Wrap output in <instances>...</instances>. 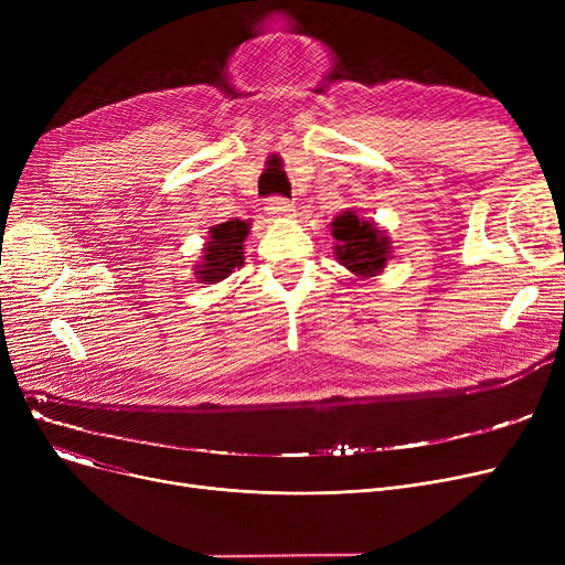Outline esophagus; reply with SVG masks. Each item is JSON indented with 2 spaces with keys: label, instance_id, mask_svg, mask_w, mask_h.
Returning <instances> with one entry per match:
<instances>
[{
  "label": "esophagus",
  "instance_id": "esophagus-1",
  "mask_svg": "<svg viewBox=\"0 0 565 565\" xmlns=\"http://www.w3.org/2000/svg\"><path fill=\"white\" fill-rule=\"evenodd\" d=\"M265 211H267V215H273V217H290L292 211H295V203L284 199V196H270V199H267Z\"/></svg>",
  "mask_w": 565,
  "mask_h": 565
}]
</instances>
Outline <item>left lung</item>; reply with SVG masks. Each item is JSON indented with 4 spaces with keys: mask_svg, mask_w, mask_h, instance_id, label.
<instances>
[{
    "mask_svg": "<svg viewBox=\"0 0 565 565\" xmlns=\"http://www.w3.org/2000/svg\"><path fill=\"white\" fill-rule=\"evenodd\" d=\"M332 235L337 241V260L345 265L354 277H375L387 267L392 243L375 222L360 217L354 211H345L332 222Z\"/></svg>",
    "mask_w": 565,
    "mask_h": 565,
    "instance_id": "left-lung-1",
    "label": "left lung"
}]
</instances>
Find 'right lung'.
<instances>
[{"label":"right lung","instance_id":"right-lung-1","mask_svg":"<svg viewBox=\"0 0 565 565\" xmlns=\"http://www.w3.org/2000/svg\"><path fill=\"white\" fill-rule=\"evenodd\" d=\"M211 237L203 247L201 263L196 265V275L205 284H215L226 279L235 267L245 263L243 243L249 233V224L241 220H231L224 224H215L211 231Z\"/></svg>","mask_w":565,"mask_h":565}]
</instances>
